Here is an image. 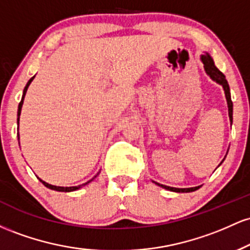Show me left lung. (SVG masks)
<instances>
[{"mask_svg": "<svg viewBox=\"0 0 250 250\" xmlns=\"http://www.w3.org/2000/svg\"><path fill=\"white\" fill-rule=\"evenodd\" d=\"M201 61H202V63H203V67H205L206 73L210 76V79L213 80V81L217 82L219 84L222 85L223 90H225V94H226L227 104H228L229 120H230V122L233 123V102H231L230 89H229V84H228V82H227L226 76L223 75V74L221 73V71L217 69L216 67H215L213 59H211L209 54L201 55ZM156 185L160 186V187L165 188V189H168V190H170V191H176V193H190V191H195L200 188V186H197V187H191V188H174V187H168V186H165V185H160V183H156Z\"/></svg>", "mask_w": 250, "mask_h": 250, "instance_id": "obj_1", "label": "left lung"}]
</instances>
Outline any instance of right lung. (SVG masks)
I'll list each match as a JSON object with an SVG mask.
<instances>
[{
	"instance_id": "obj_1",
	"label": "right lung",
	"mask_w": 250,
	"mask_h": 250,
	"mask_svg": "<svg viewBox=\"0 0 250 250\" xmlns=\"http://www.w3.org/2000/svg\"><path fill=\"white\" fill-rule=\"evenodd\" d=\"M34 77H35V76L31 77V79L29 80V81H28L27 85H25L24 89H23V95H22V100H21V102H20V104H19V110H17V125H19V121H20V115H21V109H22V104H23V100H24L25 93H27L28 87H29V85H30V83H31V81H33V80H34ZM19 140H20V136H19ZM19 143H20V142H19ZM97 175H99V174H97ZM97 175H95V176H94L93 179H91V180H89L88 182L83 183V185H80V186H75V187H59V186H53V185H49V183L44 182V181H42L41 179H39V180L41 181V182L43 183V185L45 186V187L49 188V189H51V190H56V191H65V193H68V191H74V190H77V189H80V188L84 187L85 185H88L89 182H91V181H93L94 179H95V177L97 176Z\"/></svg>"
}]
</instances>
